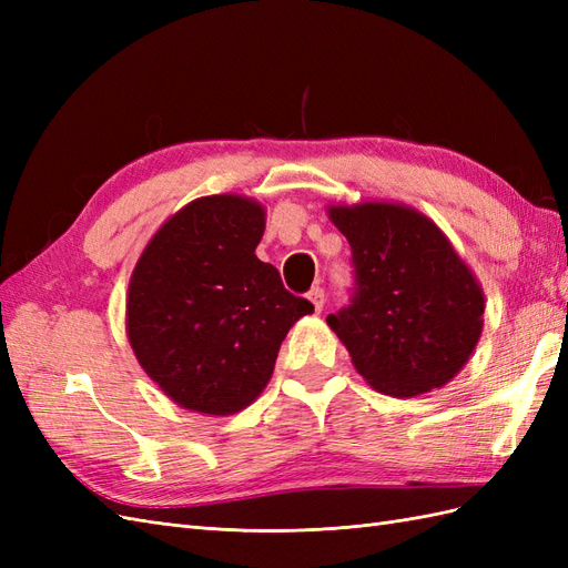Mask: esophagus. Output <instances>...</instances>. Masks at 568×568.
<instances>
[{
  "instance_id": "esophagus-1",
  "label": "esophagus",
  "mask_w": 568,
  "mask_h": 568,
  "mask_svg": "<svg viewBox=\"0 0 568 568\" xmlns=\"http://www.w3.org/2000/svg\"><path fill=\"white\" fill-rule=\"evenodd\" d=\"M307 301L313 303L315 313H320L322 307H324V288H320V286H313L311 291H307Z\"/></svg>"
}]
</instances>
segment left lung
Masks as SVG:
<instances>
[{
  "instance_id": "8db88e82",
  "label": "left lung",
  "mask_w": 568,
  "mask_h": 568,
  "mask_svg": "<svg viewBox=\"0 0 568 568\" xmlns=\"http://www.w3.org/2000/svg\"><path fill=\"white\" fill-rule=\"evenodd\" d=\"M348 239L355 286L326 317L363 379L412 398L455 379L484 329L480 284L434 220L403 203L329 205Z\"/></svg>"
}]
</instances>
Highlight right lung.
Masks as SVG:
<instances>
[{"mask_svg": "<svg viewBox=\"0 0 568 568\" xmlns=\"http://www.w3.org/2000/svg\"><path fill=\"white\" fill-rule=\"evenodd\" d=\"M265 209L239 194L203 196L163 222L128 288V338L170 400L225 417L267 386L288 329L313 303L288 294L255 255Z\"/></svg>", "mask_w": 568, "mask_h": 568, "instance_id": "add662e5", "label": "right lung"}]
</instances>
